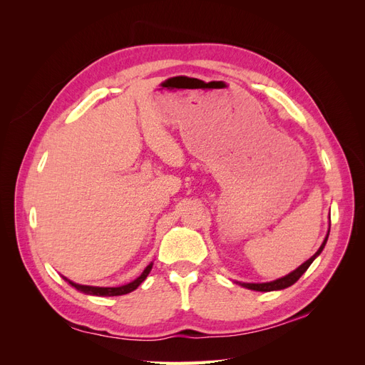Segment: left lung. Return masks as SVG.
I'll use <instances>...</instances> for the list:
<instances>
[{
    "label": "left lung",
    "mask_w": 365,
    "mask_h": 365,
    "mask_svg": "<svg viewBox=\"0 0 365 365\" xmlns=\"http://www.w3.org/2000/svg\"><path fill=\"white\" fill-rule=\"evenodd\" d=\"M329 231H330V228H329ZM327 237H329V235L326 236V239H324V242L322 244V247L318 248V251L314 254V256L309 259V260H306L303 264H300V267H298L295 271H292L291 274H288V275H284V277H282V279H279V280H274V282H269V283H242V286H245V288H248V289H252V291H262V292H269V291H277V289H284V288H288V286H291V284H294L298 279L302 277V275L306 272V269L311 267V263L315 260V257L318 256L319 252L323 251V248H324V245H326V242H327Z\"/></svg>",
    "instance_id": "1"
}]
</instances>
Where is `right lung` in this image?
Listing matches in <instances>:
<instances>
[{"label":"right lung","instance_id":"add662e5","mask_svg":"<svg viewBox=\"0 0 365 365\" xmlns=\"http://www.w3.org/2000/svg\"><path fill=\"white\" fill-rule=\"evenodd\" d=\"M152 269V263H149L146 269L143 271V274L140 275V277H137L134 282H130L128 284H123V286H118V288H98V286H85V284H77V283H73L70 282L68 279H65V282H68L73 288H76L77 291L81 292H85V294H90V295H103V297H114V295H125V294H129L134 289H137L138 286L145 282V279L148 277V274L150 272Z\"/></svg>","mask_w":365,"mask_h":365}]
</instances>
